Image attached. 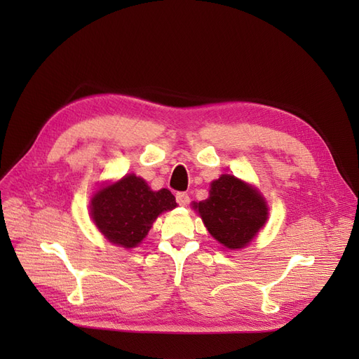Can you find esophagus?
Masks as SVG:
<instances>
[{
    "mask_svg": "<svg viewBox=\"0 0 359 359\" xmlns=\"http://www.w3.org/2000/svg\"><path fill=\"white\" fill-rule=\"evenodd\" d=\"M177 202H178V205H181V206H186V205L190 202V196H189L187 193L180 191V193H177Z\"/></svg>",
    "mask_w": 359,
    "mask_h": 359,
    "instance_id": "34e87169",
    "label": "esophagus"
}]
</instances>
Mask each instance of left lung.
Instances as JSON below:
<instances>
[{
  "instance_id": "left-lung-1",
  "label": "left lung",
  "mask_w": 359,
  "mask_h": 359,
  "mask_svg": "<svg viewBox=\"0 0 359 359\" xmlns=\"http://www.w3.org/2000/svg\"><path fill=\"white\" fill-rule=\"evenodd\" d=\"M193 206L208 232L231 250L247 245L268 219L264 198L233 175L212 181L210 198Z\"/></svg>"
}]
</instances>
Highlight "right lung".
<instances>
[{"label":"right lung","mask_w":359,"mask_h":359,"mask_svg":"<svg viewBox=\"0 0 359 359\" xmlns=\"http://www.w3.org/2000/svg\"><path fill=\"white\" fill-rule=\"evenodd\" d=\"M175 206V196L168 189L153 191L142 178L127 175L95 193L91 217L112 244L132 248L147 236L158 214Z\"/></svg>","instance_id":"1"}]
</instances>
